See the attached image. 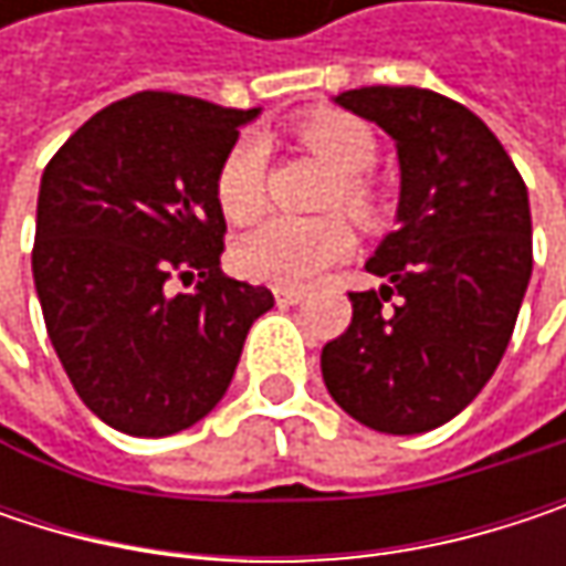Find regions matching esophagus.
<instances>
[{
  "label": "esophagus",
  "mask_w": 566,
  "mask_h": 566,
  "mask_svg": "<svg viewBox=\"0 0 566 566\" xmlns=\"http://www.w3.org/2000/svg\"><path fill=\"white\" fill-rule=\"evenodd\" d=\"M275 301L284 304V307L287 304H301L304 301V291L301 287H275Z\"/></svg>",
  "instance_id": "34e87169"
}]
</instances>
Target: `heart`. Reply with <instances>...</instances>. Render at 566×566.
Here are the masks:
<instances>
[{
  "mask_svg": "<svg viewBox=\"0 0 566 566\" xmlns=\"http://www.w3.org/2000/svg\"><path fill=\"white\" fill-rule=\"evenodd\" d=\"M297 140L337 172L327 206L344 209L360 226L377 222L380 196L364 176L377 164L374 130L350 114H314L297 124ZM216 202L226 219L249 222L265 202V147L255 137L235 140L216 170ZM354 249L350 226L340 216L262 219L235 242V269L255 282L307 284Z\"/></svg>",
  "mask_w": 566,
  "mask_h": 566,
  "instance_id": "obj_1",
  "label": "heart"
}]
</instances>
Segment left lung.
Segmentation results:
<instances>
[{
    "label": "left lung",
    "instance_id": "obj_1",
    "mask_svg": "<svg viewBox=\"0 0 566 566\" xmlns=\"http://www.w3.org/2000/svg\"><path fill=\"white\" fill-rule=\"evenodd\" d=\"M396 140L399 209L350 291V327L324 344L321 374L357 422L416 436L459 416L492 380L531 282L527 186L469 107L426 87L334 97ZM396 293L400 304L382 311Z\"/></svg>",
    "mask_w": 566,
    "mask_h": 566
}]
</instances>
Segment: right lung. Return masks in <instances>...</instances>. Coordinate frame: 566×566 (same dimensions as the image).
Segmentation results:
<instances>
[{"instance_id": "obj_1", "label": "right lung", "mask_w": 566, "mask_h": 566, "mask_svg": "<svg viewBox=\"0 0 566 566\" xmlns=\"http://www.w3.org/2000/svg\"><path fill=\"white\" fill-rule=\"evenodd\" d=\"M255 114L140 91L97 111L42 172L32 275L45 327L84 406L127 436L199 422L275 304L219 269L216 170Z\"/></svg>"}]
</instances>
